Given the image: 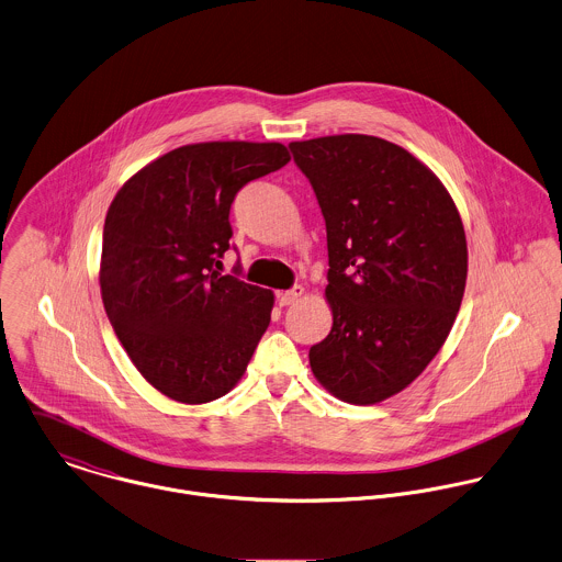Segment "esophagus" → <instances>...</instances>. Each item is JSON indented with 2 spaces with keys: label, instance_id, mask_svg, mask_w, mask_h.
<instances>
[{
  "label": "esophagus",
  "instance_id": "obj_1",
  "mask_svg": "<svg viewBox=\"0 0 562 562\" xmlns=\"http://www.w3.org/2000/svg\"><path fill=\"white\" fill-rule=\"evenodd\" d=\"M302 293H304V289H302L300 284H295L293 289H289V291H284V293L278 295V304H280V306H291L293 302H297V300L302 297Z\"/></svg>",
  "mask_w": 562,
  "mask_h": 562
}]
</instances>
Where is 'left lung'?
Wrapping results in <instances>:
<instances>
[{"instance_id": "obj_1", "label": "left lung", "mask_w": 562, "mask_h": 562, "mask_svg": "<svg viewBox=\"0 0 562 562\" xmlns=\"http://www.w3.org/2000/svg\"><path fill=\"white\" fill-rule=\"evenodd\" d=\"M326 221L328 337L308 352L337 398L374 405L405 390L438 355L460 311L469 251L440 179L374 135L289 144Z\"/></svg>"}]
</instances>
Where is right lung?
Masks as SVG:
<instances>
[{"mask_svg":"<svg viewBox=\"0 0 562 562\" xmlns=\"http://www.w3.org/2000/svg\"><path fill=\"white\" fill-rule=\"evenodd\" d=\"M289 159L278 142L188 144L144 166L111 201L102 304L133 366L164 396L210 403L245 374L273 293L218 273L229 210L243 186Z\"/></svg>","mask_w":562,"mask_h":562,"instance_id":"add662e5","label":"right lung"}]
</instances>
